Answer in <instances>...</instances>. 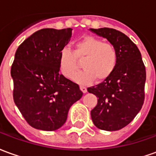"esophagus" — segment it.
I'll return each instance as SVG.
<instances>
[{"mask_svg": "<svg viewBox=\"0 0 156 156\" xmlns=\"http://www.w3.org/2000/svg\"><path fill=\"white\" fill-rule=\"evenodd\" d=\"M80 89H81V91L83 92V94L87 93V88H85V87H83V86H80Z\"/></svg>", "mask_w": 156, "mask_h": 156, "instance_id": "34e87169", "label": "esophagus"}]
</instances>
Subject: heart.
<instances>
[{
	"label": "heart",
	"instance_id": "1",
	"mask_svg": "<svg viewBox=\"0 0 156 156\" xmlns=\"http://www.w3.org/2000/svg\"><path fill=\"white\" fill-rule=\"evenodd\" d=\"M83 62V71L75 76L78 83L87 84L94 81H103L115 71L118 62V51L114 45L104 42L100 38L88 36L75 44L74 51L65 48L60 52L59 66L66 78H73L79 68L78 60Z\"/></svg>",
	"mask_w": 156,
	"mask_h": 156
}]
</instances>
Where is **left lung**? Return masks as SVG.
Returning a JSON list of instances; mask_svg holds the SVG:
<instances>
[{"label": "left lung", "mask_w": 156, "mask_h": 156, "mask_svg": "<svg viewBox=\"0 0 156 156\" xmlns=\"http://www.w3.org/2000/svg\"><path fill=\"white\" fill-rule=\"evenodd\" d=\"M115 46L118 62L115 71L96 86L88 88L98 98L91 110L93 123L103 130H119L130 123L144 100L145 67L141 53L127 36L115 29H89Z\"/></svg>", "instance_id": "obj_1"}]
</instances>
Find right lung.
I'll use <instances>...</instances> for the list:
<instances>
[{"label":"right lung","mask_w":156,"mask_h":156,"mask_svg":"<svg viewBox=\"0 0 156 156\" xmlns=\"http://www.w3.org/2000/svg\"><path fill=\"white\" fill-rule=\"evenodd\" d=\"M72 28L41 29L16 51L11 69L13 99L32 127L53 131L67 120L69 108L83 96L79 86L59 73L60 52Z\"/></svg>","instance_id":"add662e5"}]
</instances>
